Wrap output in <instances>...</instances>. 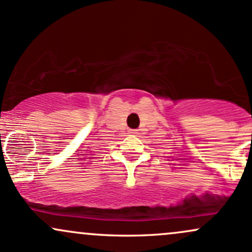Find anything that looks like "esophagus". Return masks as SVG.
<instances>
[{
  "label": "esophagus",
  "mask_w": 252,
  "mask_h": 252,
  "mask_svg": "<svg viewBox=\"0 0 252 252\" xmlns=\"http://www.w3.org/2000/svg\"><path fill=\"white\" fill-rule=\"evenodd\" d=\"M129 132H130V134H132V135H136V134H137V130L131 129V130H129Z\"/></svg>",
  "instance_id": "esophagus-1"
}]
</instances>
